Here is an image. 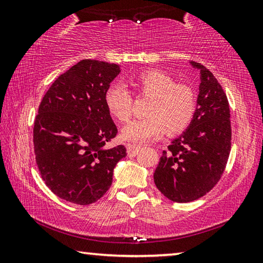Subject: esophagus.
I'll list each match as a JSON object with an SVG mask.
<instances>
[{"label":"esophagus","instance_id":"esophagus-1","mask_svg":"<svg viewBox=\"0 0 263 263\" xmlns=\"http://www.w3.org/2000/svg\"><path fill=\"white\" fill-rule=\"evenodd\" d=\"M126 148H127V152H128V153H135V152H137L138 149L140 148V145H137V144H127V145H126Z\"/></svg>","mask_w":263,"mask_h":263}]
</instances>
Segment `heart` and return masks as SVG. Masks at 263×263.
Segmentation results:
<instances>
[{
    "label": "heart",
    "instance_id": "b5f03b06",
    "mask_svg": "<svg viewBox=\"0 0 263 263\" xmlns=\"http://www.w3.org/2000/svg\"><path fill=\"white\" fill-rule=\"evenodd\" d=\"M128 83L137 94L148 97V102L145 108L146 117L135 119L122 128L124 140H154L161 137L164 130L169 136L179 135L193 122L197 99L189 84L175 82L171 75L157 69L133 75ZM104 103L109 114L119 122L130 118L132 99L122 84L109 86L104 94Z\"/></svg>",
    "mask_w": 263,
    "mask_h": 263
}]
</instances>
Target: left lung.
<instances>
[{"label": "left lung", "mask_w": 263, "mask_h": 263, "mask_svg": "<svg viewBox=\"0 0 263 263\" xmlns=\"http://www.w3.org/2000/svg\"><path fill=\"white\" fill-rule=\"evenodd\" d=\"M197 109L193 122L168 146L154 172V183L163 196L188 203L208 194L224 173L231 151L229 101L213 74L198 62Z\"/></svg>", "instance_id": "obj_1"}]
</instances>
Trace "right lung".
I'll list each match as a JSON object with an SVG mask.
<instances>
[{
    "mask_svg": "<svg viewBox=\"0 0 263 263\" xmlns=\"http://www.w3.org/2000/svg\"><path fill=\"white\" fill-rule=\"evenodd\" d=\"M121 66L84 59L61 74L48 89L33 126L35 162L53 194L88 205L112 183L114 169L126 148H106L117 127L104 94Z\"/></svg>",
    "mask_w": 263,
    "mask_h": 263,
    "instance_id": "add662e5",
    "label": "right lung"
}]
</instances>
